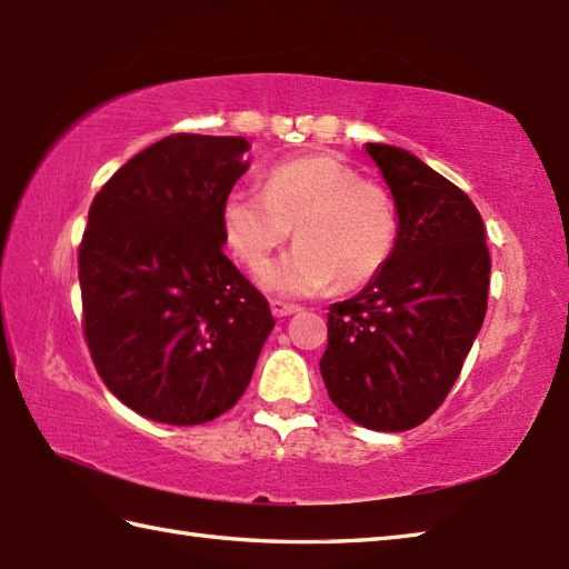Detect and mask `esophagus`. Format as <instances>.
Listing matches in <instances>:
<instances>
[{
	"label": "esophagus",
	"instance_id": "obj_1",
	"mask_svg": "<svg viewBox=\"0 0 569 569\" xmlns=\"http://www.w3.org/2000/svg\"><path fill=\"white\" fill-rule=\"evenodd\" d=\"M271 312L276 318H288V316H296V312H300V306L283 303V300H271Z\"/></svg>",
	"mask_w": 569,
	"mask_h": 569
}]
</instances>
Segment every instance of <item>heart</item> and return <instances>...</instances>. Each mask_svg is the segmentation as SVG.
<instances>
[{"label": "heart", "instance_id": "1", "mask_svg": "<svg viewBox=\"0 0 569 569\" xmlns=\"http://www.w3.org/2000/svg\"><path fill=\"white\" fill-rule=\"evenodd\" d=\"M293 226L299 244L257 278L269 293L308 298L337 278L342 288L371 281L391 257L398 220L389 190L332 153L278 163L263 192L234 188L224 198L227 244L249 269H259Z\"/></svg>", "mask_w": 569, "mask_h": 569}]
</instances>
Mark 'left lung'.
I'll return each instance as SVG.
<instances>
[{
	"mask_svg": "<svg viewBox=\"0 0 569 569\" xmlns=\"http://www.w3.org/2000/svg\"><path fill=\"white\" fill-rule=\"evenodd\" d=\"M396 202V244L361 291L332 303L320 359L330 401L369 430L401 432L450 393L487 316L481 214L418 156L367 143Z\"/></svg>",
	"mask_w": 569,
	"mask_h": 569,
	"instance_id": "8db88e82",
	"label": "left lung"
}]
</instances>
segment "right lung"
I'll return each mask as SVG.
<instances>
[{
  "instance_id": "right-lung-1",
  "label": "right lung",
  "mask_w": 569,
  "mask_h": 569,
  "mask_svg": "<svg viewBox=\"0 0 569 569\" xmlns=\"http://www.w3.org/2000/svg\"><path fill=\"white\" fill-rule=\"evenodd\" d=\"M244 137L171 134L94 196L78 253L84 340L119 401L168 426L227 413L273 316L224 247L222 204L247 173Z\"/></svg>"
}]
</instances>
